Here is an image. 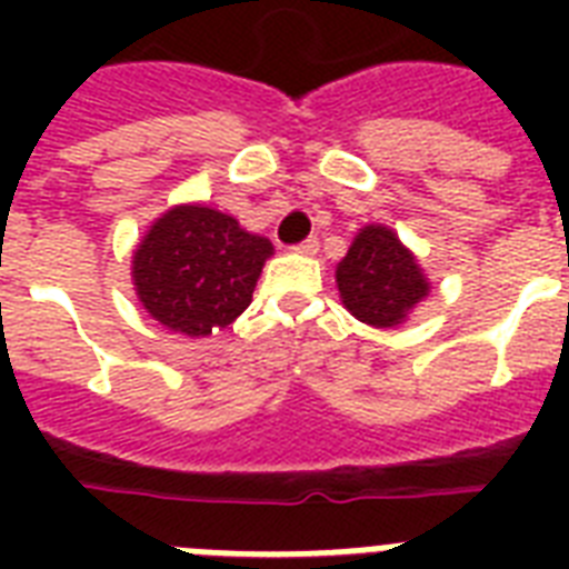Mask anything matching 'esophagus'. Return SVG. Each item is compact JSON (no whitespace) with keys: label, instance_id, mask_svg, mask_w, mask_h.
<instances>
[{"label":"esophagus","instance_id":"obj_1","mask_svg":"<svg viewBox=\"0 0 569 569\" xmlns=\"http://www.w3.org/2000/svg\"><path fill=\"white\" fill-rule=\"evenodd\" d=\"M295 253H303V257H312V253H319V239L301 241V244L295 248Z\"/></svg>","mask_w":569,"mask_h":569}]
</instances>
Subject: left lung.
Returning a JSON list of instances; mask_svg holds the SVG:
<instances>
[{"label": "left lung", "mask_w": 569, "mask_h": 569, "mask_svg": "<svg viewBox=\"0 0 569 569\" xmlns=\"http://www.w3.org/2000/svg\"><path fill=\"white\" fill-rule=\"evenodd\" d=\"M346 310L372 328H398L428 298L431 283L419 259L387 223H366L337 266Z\"/></svg>", "instance_id": "1"}]
</instances>
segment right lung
<instances>
[{
	"label": "right lung",
	"mask_w": 569,
	"mask_h": 569,
	"mask_svg": "<svg viewBox=\"0 0 569 569\" xmlns=\"http://www.w3.org/2000/svg\"><path fill=\"white\" fill-rule=\"evenodd\" d=\"M274 244L206 203L171 206L132 250V286L162 328L200 339L239 319Z\"/></svg>",
	"instance_id": "obj_1"
}]
</instances>
